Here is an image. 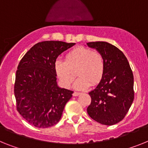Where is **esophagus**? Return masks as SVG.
Listing matches in <instances>:
<instances>
[{
  "label": "esophagus",
  "instance_id": "1",
  "mask_svg": "<svg viewBox=\"0 0 148 148\" xmlns=\"http://www.w3.org/2000/svg\"><path fill=\"white\" fill-rule=\"evenodd\" d=\"M80 92H73V96H77V95H80Z\"/></svg>",
  "mask_w": 148,
  "mask_h": 148
}]
</instances>
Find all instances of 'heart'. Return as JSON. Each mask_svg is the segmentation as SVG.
Listing matches in <instances>:
<instances>
[{
    "mask_svg": "<svg viewBox=\"0 0 148 148\" xmlns=\"http://www.w3.org/2000/svg\"><path fill=\"white\" fill-rule=\"evenodd\" d=\"M55 69L64 87L70 86L77 73L79 77L74 88L83 90L101 81L105 74V58L99 51L88 47H77L67 53L64 61L56 60Z\"/></svg>",
    "mask_w": 148,
    "mask_h": 148,
    "instance_id": "obj_1",
    "label": "heart"
}]
</instances>
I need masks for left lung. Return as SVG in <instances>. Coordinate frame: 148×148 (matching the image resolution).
I'll return each instance as SVG.
<instances>
[{"mask_svg": "<svg viewBox=\"0 0 148 148\" xmlns=\"http://www.w3.org/2000/svg\"><path fill=\"white\" fill-rule=\"evenodd\" d=\"M88 47L105 58V70L95 89L89 92L91 104L87 113L96 122L111 126L125 117L134 100L132 71L123 52L109 43L89 42Z\"/></svg>", "mask_w": 148, "mask_h": 148, "instance_id": "1", "label": "left lung"}]
</instances>
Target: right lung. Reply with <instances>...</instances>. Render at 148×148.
Masks as SVG:
<instances>
[{
  "label": "right lung",
  "instance_id": "1",
  "mask_svg": "<svg viewBox=\"0 0 148 148\" xmlns=\"http://www.w3.org/2000/svg\"><path fill=\"white\" fill-rule=\"evenodd\" d=\"M74 44L53 40L40 42L19 62L14 84L16 110L35 127L56 125L72 97L74 92L57 86L55 63L61 53Z\"/></svg>",
  "mask_w": 148,
  "mask_h": 148
}]
</instances>
